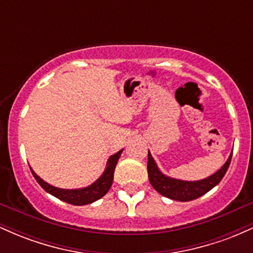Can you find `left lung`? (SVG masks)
<instances>
[{
    "instance_id": "8db88e82",
    "label": "left lung",
    "mask_w": 253,
    "mask_h": 253,
    "mask_svg": "<svg viewBox=\"0 0 253 253\" xmlns=\"http://www.w3.org/2000/svg\"><path fill=\"white\" fill-rule=\"evenodd\" d=\"M232 153L233 151L231 152L226 163L221 167V169L217 170L213 175L200 179V181H182V179L172 178V177L164 175L157 167V163L149 151L147 172H149L150 183L161 195L168 197V199L181 202L199 199L200 196L205 195L206 193H208L215 185L219 184L231 163Z\"/></svg>"
}]
</instances>
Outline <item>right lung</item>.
Instances as JSON below:
<instances>
[{
    "label": "right lung",
    "mask_w": 253,
    "mask_h": 253,
    "mask_svg": "<svg viewBox=\"0 0 253 253\" xmlns=\"http://www.w3.org/2000/svg\"><path fill=\"white\" fill-rule=\"evenodd\" d=\"M124 150H120L119 152L114 153L113 156H110L107 162L106 169H104L103 173L101 175L94 183L88 185V187L84 188H78V189H62V188L53 187V185L48 184L47 182L43 181L42 178H40L39 176L34 172L33 170L31 171L33 173L34 178L37 179V182L42 185V188L45 191H47L48 194H51L52 196L57 197V199L62 200V201L70 203V205L75 206H84L92 203L97 200H100L101 197H103L108 193V190L112 187L113 178H114V170L117 167L119 158H120L121 153Z\"/></svg>",
    "instance_id": "add662e5"
}]
</instances>
